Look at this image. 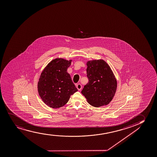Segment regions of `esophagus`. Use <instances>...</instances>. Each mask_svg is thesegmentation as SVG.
I'll list each match as a JSON object with an SVG mask.
<instances>
[{
  "instance_id": "obj_1",
  "label": "esophagus",
  "mask_w": 157,
  "mask_h": 157,
  "mask_svg": "<svg viewBox=\"0 0 157 157\" xmlns=\"http://www.w3.org/2000/svg\"><path fill=\"white\" fill-rule=\"evenodd\" d=\"M76 87H77V88L78 90H80L81 88H82V86H81L80 83H78L76 85Z\"/></svg>"
}]
</instances>
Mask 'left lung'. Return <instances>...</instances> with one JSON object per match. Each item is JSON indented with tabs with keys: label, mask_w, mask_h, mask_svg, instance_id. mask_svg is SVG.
Segmentation results:
<instances>
[{
	"label": "left lung",
	"mask_w": 157,
	"mask_h": 157,
	"mask_svg": "<svg viewBox=\"0 0 157 157\" xmlns=\"http://www.w3.org/2000/svg\"><path fill=\"white\" fill-rule=\"evenodd\" d=\"M88 83L84 86L81 94L87 102L95 107L109 104L114 97L117 89V80L108 63L102 59L87 62Z\"/></svg>",
	"instance_id": "1"
}]
</instances>
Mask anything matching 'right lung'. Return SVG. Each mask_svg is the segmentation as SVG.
<instances>
[{"instance_id":"right-lung-1","label":"right lung","mask_w":157,"mask_h":157,"mask_svg":"<svg viewBox=\"0 0 157 157\" xmlns=\"http://www.w3.org/2000/svg\"><path fill=\"white\" fill-rule=\"evenodd\" d=\"M72 60L56 58L43 69L37 83V90L43 102L53 109L68 103L70 96L78 91L67 72Z\"/></svg>"}]
</instances>
